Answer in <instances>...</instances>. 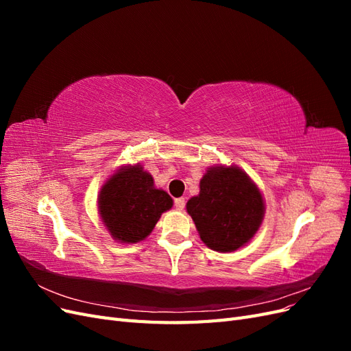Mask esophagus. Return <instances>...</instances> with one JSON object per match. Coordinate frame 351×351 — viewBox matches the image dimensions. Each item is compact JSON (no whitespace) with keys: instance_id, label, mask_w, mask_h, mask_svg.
Segmentation results:
<instances>
[{"instance_id":"1","label":"esophagus","mask_w":351,"mask_h":351,"mask_svg":"<svg viewBox=\"0 0 351 351\" xmlns=\"http://www.w3.org/2000/svg\"><path fill=\"white\" fill-rule=\"evenodd\" d=\"M174 205H176V208H177L178 210H183V209H184V206H186V200H184V197H177V199L174 200Z\"/></svg>"}]
</instances>
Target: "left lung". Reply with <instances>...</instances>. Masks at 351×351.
Here are the masks:
<instances>
[{
	"instance_id": "1",
	"label": "left lung",
	"mask_w": 351,
	"mask_h": 351,
	"mask_svg": "<svg viewBox=\"0 0 351 351\" xmlns=\"http://www.w3.org/2000/svg\"><path fill=\"white\" fill-rule=\"evenodd\" d=\"M199 236L217 252H234L258 231L263 199L256 184L236 167H214L200 180V192L187 202Z\"/></svg>"
}]
</instances>
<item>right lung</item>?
<instances>
[{
    "label": "right lung",
    "instance_id": "obj_1",
    "mask_svg": "<svg viewBox=\"0 0 351 351\" xmlns=\"http://www.w3.org/2000/svg\"><path fill=\"white\" fill-rule=\"evenodd\" d=\"M99 214L111 236L123 243H137L151 234L173 199L154 186L149 173L137 164L117 171L104 184L98 199Z\"/></svg>",
    "mask_w": 351,
    "mask_h": 351
}]
</instances>
